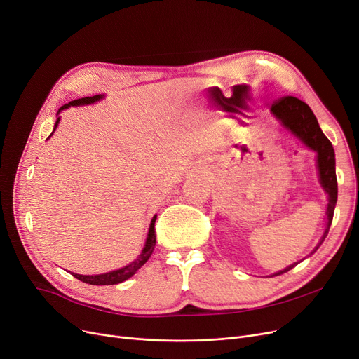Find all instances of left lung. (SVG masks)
Returning <instances> with one entry per match:
<instances>
[{"label": "left lung", "mask_w": 359, "mask_h": 359, "mask_svg": "<svg viewBox=\"0 0 359 359\" xmlns=\"http://www.w3.org/2000/svg\"><path fill=\"white\" fill-rule=\"evenodd\" d=\"M270 111L276 116V118H278L283 123V126L286 129H289L294 136L301 137L306 147H309L311 149H314L317 152L320 182H321L323 189L327 192V195H329V204H327V224H325L324 235L318 243L320 246L324 242L327 233H329V229L333 220V214H334V207L337 202V179H336V160H334L333 145L320 129V124L313 110H311L304 101L290 95L280 97L276 101H273ZM318 246L313 252L317 251ZM296 264L273 276L283 274L292 270Z\"/></svg>", "instance_id": "1"}]
</instances>
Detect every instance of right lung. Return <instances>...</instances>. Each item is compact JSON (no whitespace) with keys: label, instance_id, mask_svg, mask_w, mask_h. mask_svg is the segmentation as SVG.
Returning a JSON list of instances; mask_svg holds the SVG:
<instances>
[{"label":"right lung","instance_id":"right-lung-1","mask_svg":"<svg viewBox=\"0 0 359 359\" xmlns=\"http://www.w3.org/2000/svg\"><path fill=\"white\" fill-rule=\"evenodd\" d=\"M102 95H93V97H85V98H79V100H74V101H70L69 104H65L63 107L60 108L58 113L61 110H66V108L72 107V105H82V104H92L98 100H101ZM57 113V114H58ZM60 121V117L57 118L55 121V128L57 124ZM155 220H157V215H154L152 222H151V226H149V231H148V238H147V243L142 249V254L139 255L133 262H130L129 266L123 267L120 270H116V271H110V273H105V274H98V276H82V274H74L72 273L77 280H81V282L83 283H88V285H93V286H105V285H118L121 282H124V280H128L129 277H132L139 269H141L144 264L149 259L152 251H154V246H155Z\"/></svg>","mask_w":359,"mask_h":359}]
</instances>
